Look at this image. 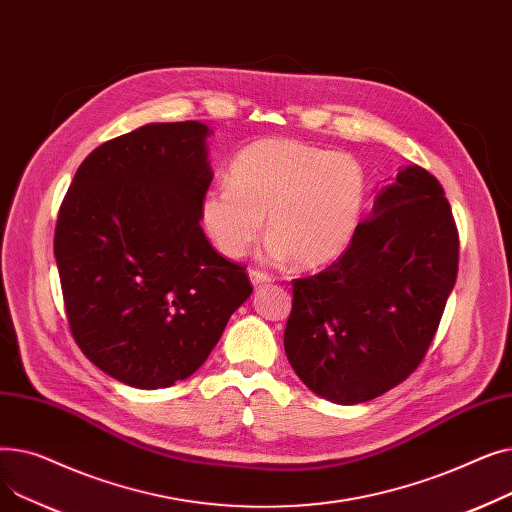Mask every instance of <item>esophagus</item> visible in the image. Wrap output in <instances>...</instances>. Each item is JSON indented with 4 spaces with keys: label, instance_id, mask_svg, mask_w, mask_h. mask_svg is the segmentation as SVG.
<instances>
[{
    "label": "esophagus",
    "instance_id": "1",
    "mask_svg": "<svg viewBox=\"0 0 512 512\" xmlns=\"http://www.w3.org/2000/svg\"><path fill=\"white\" fill-rule=\"evenodd\" d=\"M249 278H251L253 286H263V284L274 282V276L265 274V272H259V270H249Z\"/></svg>",
    "mask_w": 512,
    "mask_h": 512
}]
</instances>
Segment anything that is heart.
Instances as JSON below:
<instances>
[{
  "label": "heart",
  "mask_w": 512,
  "mask_h": 512,
  "mask_svg": "<svg viewBox=\"0 0 512 512\" xmlns=\"http://www.w3.org/2000/svg\"><path fill=\"white\" fill-rule=\"evenodd\" d=\"M228 180L205 193L201 222L232 259L249 251L267 215V257H290L299 267L330 263L353 242L367 201V174L355 155L288 137L240 149Z\"/></svg>",
  "instance_id": "b5f03b06"
}]
</instances>
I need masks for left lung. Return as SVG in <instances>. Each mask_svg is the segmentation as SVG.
<instances>
[{
	"label": "left lung",
	"instance_id": "8db88e82",
	"mask_svg": "<svg viewBox=\"0 0 512 512\" xmlns=\"http://www.w3.org/2000/svg\"><path fill=\"white\" fill-rule=\"evenodd\" d=\"M459 272V230L436 176L409 166L319 274L292 280L284 351L338 405L392 390L421 365Z\"/></svg>",
	"mask_w": 512,
	"mask_h": 512
}]
</instances>
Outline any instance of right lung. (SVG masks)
Instances as JSON below:
<instances>
[{"mask_svg":"<svg viewBox=\"0 0 512 512\" xmlns=\"http://www.w3.org/2000/svg\"><path fill=\"white\" fill-rule=\"evenodd\" d=\"M201 122L147 124L91 151L60 205L53 253L70 332L132 388L193 375L249 299L245 267L201 228L211 184Z\"/></svg>","mask_w":512,"mask_h":512,"instance_id":"add662e5","label":"right lung"}]
</instances>
